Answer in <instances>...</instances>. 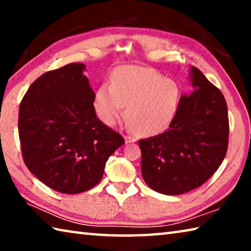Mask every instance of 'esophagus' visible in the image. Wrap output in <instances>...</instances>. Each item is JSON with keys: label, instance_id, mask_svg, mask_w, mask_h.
Instances as JSON below:
<instances>
[{"label": "esophagus", "instance_id": "obj_1", "mask_svg": "<svg viewBox=\"0 0 251 251\" xmlns=\"http://www.w3.org/2000/svg\"><path fill=\"white\" fill-rule=\"evenodd\" d=\"M124 138H125V142H126V144L135 143L136 141H137V138L134 137V136H130V135H125V136H124Z\"/></svg>", "mask_w": 251, "mask_h": 251}]
</instances>
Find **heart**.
Wrapping results in <instances>:
<instances>
[{
    "label": "heart",
    "instance_id": "1",
    "mask_svg": "<svg viewBox=\"0 0 251 251\" xmlns=\"http://www.w3.org/2000/svg\"><path fill=\"white\" fill-rule=\"evenodd\" d=\"M179 90L173 79L164 78L150 67L127 65L113 72L109 86L97 88L94 107L106 125H113L126 106L129 126L142 136L166 129L175 115Z\"/></svg>",
    "mask_w": 251,
    "mask_h": 251
}]
</instances>
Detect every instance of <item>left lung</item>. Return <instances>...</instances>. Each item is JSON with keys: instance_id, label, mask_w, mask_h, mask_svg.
<instances>
[{"instance_id": "left-lung-1", "label": "left lung", "mask_w": 251, "mask_h": 251, "mask_svg": "<svg viewBox=\"0 0 251 251\" xmlns=\"http://www.w3.org/2000/svg\"><path fill=\"white\" fill-rule=\"evenodd\" d=\"M190 79L194 91L180 97L169 128L138 142L144 180L164 195L201 186L227 152L229 121L223 93L195 66Z\"/></svg>"}]
</instances>
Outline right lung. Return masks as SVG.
Masks as SVG:
<instances>
[{"label":"right lung","instance_id":"obj_1","mask_svg":"<svg viewBox=\"0 0 251 251\" xmlns=\"http://www.w3.org/2000/svg\"><path fill=\"white\" fill-rule=\"evenodd\" d=\"M71 63L46 72L24 95L19 136L28 171L56 192L78 194L100 181L108 157L125 143L96 117L95 93Z\"/></svg>","mask_w":251,"mask_h":251}]
</instances>
